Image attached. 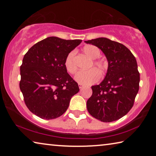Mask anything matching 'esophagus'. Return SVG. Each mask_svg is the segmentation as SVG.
Returning a JSON list of instances; mask_svg holds the SVG:
<instances>
[{
  "label": "esophagus",
  "instance_id": "34e87169",
  "mask_svg": "<svg viewBox=\"0 0 156 156\" xmlns=\"http://www.w3.org/2000/svg\"><path fill=\"white\" fill-rule=\"evenodd\" d=\"M78 86H79V88H80V89H82L83 88V84H78Z\"/></svg>",
  "mask_w": 156,
  "mask_h": 156
}]
</instances>
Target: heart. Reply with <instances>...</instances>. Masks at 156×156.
<instances>
[{
  "label": "heart",
  "instance_id": "heart-1",
  "mask_svg": "<svg viewBox=\"0 0 156 156\" xmlns=\"http://www.w3.org/2000/svg\"><path fill=\"white\" fill-rule=\"evenodd\" d=\"M83 52L91 59L94 60L93 65H91V68L93 67V65L96 69H91L87 72H80L75 76V80L78 83L83 85H89L99 80L100 75L103 76L107 70L106 63L101 60H95L99 57L100 54V49L94 45H86L83 47ZM75 52L72 51L66 57L65 61V66L67 72L73 74L77 71V66L75 62Z\"/></svg>",
  "mask_w": 156,
  "mask_h": 156
}]
</instances>
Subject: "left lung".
I'll use <instances>...</instances> for the list:
<instances>
[{
	"instance_id": "obj_1",
	"label": "left lung",
	"mask_w": 156,
	"mask_h": 156,
	"mask_svg": "<svg viewBox=\"0 0 156 156\" xmlns=\"http://www.w3.org/2000/svg\"><path fill=\"white\" fill-rule=\"evenodd\" d=\"M84 43L101 49L108 61L104 80L91 86L93 93L87 102L88 112L102 122L117 120L130 111L139 90L136 58L124 44L109 38H98Z\"/></svg>"
}]
</instances>
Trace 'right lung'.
<instances>
[{
	"instance_id": "1",
	"label": "right lung",
	"mask_w": 156,
	"mask_h": 156,
	"mask_svg": "<svg viewBox=\"0 0 156 156\" xmlns=\"http://www.w3.org/2000/svg\"><path fill=\"white\" fill-rule=\"evenodd\" d=\"M82 40L56 36L38 42L28 50L20 66V89L26 106L42 119L60 117L68 109L78 84L67 73V55Z\"/></svg>"
}]
</instances>
